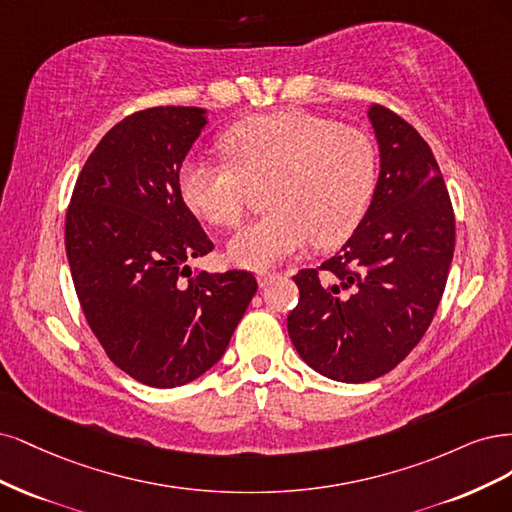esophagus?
Listing matches in <instances>:
<instances>
[{
	"mask_svg": "<svg viewBox=\"0 0 512 512\" xmlns=\"http://www.w3.org/2000/svg\"><path fill=\"white\" fill-rule=\"evenodd\" d=\"M276 276H278V274H274V272H259V274H257V283H259V287H268Z\"/></svg>",
	"mask_w": 512,
	"mask_h": 512,
	"instance_id": "obj_1",
	"label": "esophagus"
}]
</instances>
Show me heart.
I'll list each match as a JSON object with an SVG mask.
<instances>
[{"label":"heart","instance_id":"heart-1","mask_svg":"<svg viewBox=\"0 0 512 512\" xmlns=\"http://www.w3.org/2000/svg\"><path fill=\"white\" fill-rule=\"evenodd\" d=\"M221 148L232 166L187 159L178 189L195 217L229 227L251 187L268 189V217L244 225L227 244L246 270H270L310 242L329 249L349 238L376 185V148L357 127L306 110H278L229 127Z\"/></svg>","mask_w":512,"mask_h":512}]
</instances>
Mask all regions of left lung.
<instances>
[{"instance_id": "8db88e82", "label": "left lung", "mask_w": 512, "mask_h": 512, "mask_svg": "<svg viewBox=\"0 0 512 512\" xmlns=\"http://www.w3.org/2000/svg\"><path fill=\"white\" fill-rule=\"evenodd\" d=\"M368 119L381 153L370 208L319 270L293 276L287 317L295 351L319 374L368 383L415 349L440 304L455 249V214L430 144L385 106Z\"/></svg>"}]
</instances>
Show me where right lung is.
I'll use <instances>...</instances> for the list:
<instances>
[{
	"instance_id": "obj_1",
	"label": "right lung",
	"mask_w": 512,
	"mask_h": 512,
	"mask_svg": "<svg viewBox=\"0 0 512 512\" xmlns=\"http://www.w3.org/2000/svg\"><path fill=\"white\" fill-rule=\"evenodd\" d=\"M208 117L159 106L114 125L82 168L65 217V251L95 338L148 387L187 385L223 357L257 291L246 270L191 272L212 242L178 189Z\"/></svg>"
}]
</instances>
